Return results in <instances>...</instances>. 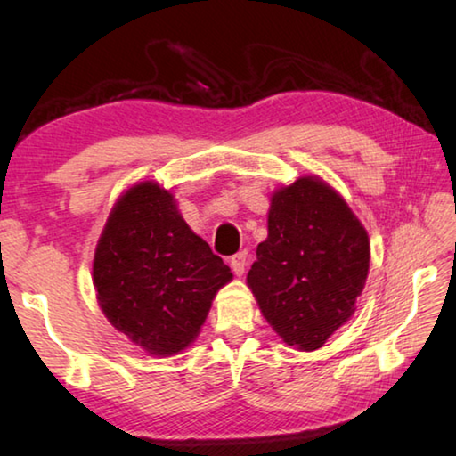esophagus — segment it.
Listing matches in <instances>:
<instances>
[{
	"mask_svg": "<svg viewBox=\"0 0 456 456\" xmlns=\"http://www.w3.org/2000/svg\"><path fill=\"white\" fill-rule=\"evenodd\" d=\"M245 267H247V253L245 251L235 253V256L231 257V269H233V273L235 275H243L245 273Z\"/></svg>",
	"mask_w": 456,
	"mask_h": 456,
	"instance_id": "obj_1",
	"label": "esophagus"
}]
</instances>
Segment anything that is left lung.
Returning a JSON list of instances; mask_svg holds the SVG:
<instances>
[{
    "label": "left lung",
    "mask_w": 456,
    "mask_h": 456,
    "mask_svg": "<svg viewBox=\"0 0 456 456\" xmlns=\"http://www.w3.org/2000/svg\"><path fill=\"white\" fill-rule=\"evenodd\" d=\"M267 229L247 283L285 344L318 350L356 310L370 267L366 229L314 176L275 192Z\"/></svg>",
    "instance_id": "8db88e82"
}]
</instances>
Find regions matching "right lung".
<instances>
[{
    "label": "right lung",
    "instance_id": "right-lung-1",
    "mask_svg": "<svg viewBox=\"0 0 456 456\" xmlns=\"http://www.w3.org/2000/svg\"><path fill=\"white\" fill-rule=\"evenodd\" d=\"M92 275L108 322L159 356L187 348L215 293L233 277L189 229L171 192L154 183L134 184L120 197L98 241Z\"/></svg>",
    "mask_w": 456,
    "mask_h": 456
}]
</instances>
